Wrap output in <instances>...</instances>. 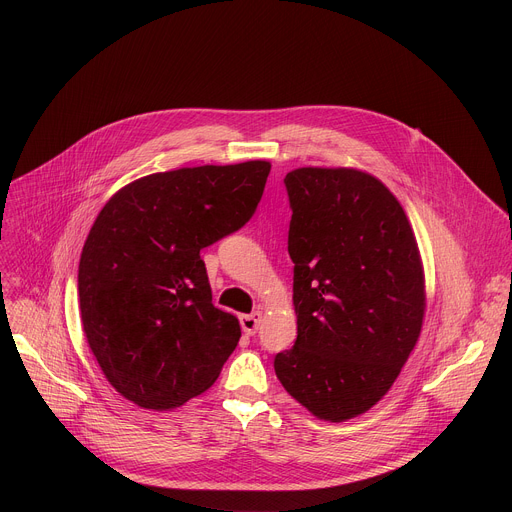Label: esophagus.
Segmentation results:
<instances>
[{
  "label": "esophagus",
  "mask_w": 512,
  "mask_h": 512,
  "mask_svg": "<svg viewBox=\"0 0 512 512\" xmlns=\"http://www.w3.org/2000/svg\"><path fill=\"white\" fill-rule=\"evenodd\" d=\"M259 324H261V312H253V314L241 316V328H243V332L247 336H253L257 332V328H259Z\"/></svg>",
  "instance_id": "1"
}]
</instances>
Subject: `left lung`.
<instances>
[{
	"instance_id": "1",
	"label": "left lung",
	"mask_w": 512,
	"mask_h": 512,
	"mask_svg": "<svg viewBox=\"0 0 512 512\" xmlns=\"http://www.w3.org/2000/svg\"><path fill=\"white\" fill-rule=\"evenodd\" d=\"M283 182L298 338L273 367L291 397L338 423L377 405L415 348L423 263L403 206L375 176L310 166Z\"/></svg>"
}]
</instances>
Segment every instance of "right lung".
I'll return each mask as SVG.
<instances>
[{
  "label": "right lung",
  "instance_id": "add662e5",
  "mask_svg": "<svg viewBox=\"0 0 512 512\" xmlns=\"http://www.w3.org/2000/svg\"><path fill=\"white\" fill-rule=\"evenodd\" d=\"M271 164L143 176L103 206L79 263L83 330L107 381L143 409L204 393L241 338L214 308L200 249L253 216Z\"/></svg>",
  "mask_w": 512,
  "mask_h": 512
}]
</instances>
